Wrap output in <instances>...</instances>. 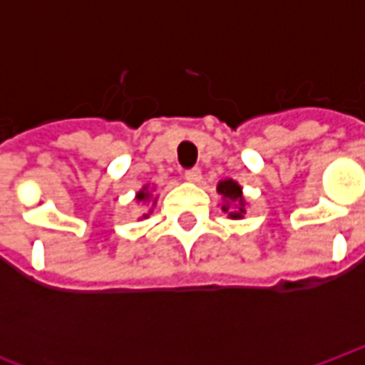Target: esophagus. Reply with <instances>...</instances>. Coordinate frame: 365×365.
<instances>
[{
  "label": "esophagus",
  "instance_id": "esophagus-1",
  "mask_svg": "<svg viewBox=\"0 0 365 365\" xmlns=\"http://www.w3.org/2000/svg\"><path fill=\"white\" fill-rule=\"evenodd\" d=\"M185 180L191 183H197L199 180H201V170H199V168L187 170V172H185Z\"/></svg>",
  "mask_w": 365,
  "mask_h": 365
}]
</instances>
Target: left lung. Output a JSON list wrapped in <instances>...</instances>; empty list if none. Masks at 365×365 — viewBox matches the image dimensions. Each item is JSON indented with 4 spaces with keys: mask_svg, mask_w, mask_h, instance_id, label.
<instances>
[{
    "mask_svg": "<svg viewBox=\"0 0 365 365\" xmlns=\"http://www.w3.org/2000/svg\"><path fill=\"white\" fill-rule=\"evenodd\" d=\"M217 193L222 197L221 209L222 213L229 215V219L237 221V219H245L246 215V199L242 195V187L240 183L235 180H221L217 183Z\"/></svg>",
    "mask_w": 365,
    "mask_h": 365,
    "instance_id": "1",
    "label": "left lung"
}]
</instances>
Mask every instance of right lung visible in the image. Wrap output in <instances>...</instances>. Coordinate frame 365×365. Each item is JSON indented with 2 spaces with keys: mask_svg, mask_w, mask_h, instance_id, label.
<instances>
[{
  "mask_svg": "<svg viewBox=\"0 0 365 365\" xmlns=\"http://www.w3.org/2000/svg\"><path fill=\"white\" fill-rule=\"evenodd\" d=\"M152 191H154V187H150V185H143V190L136 191V203H152V209H154V205H156V197H152ZM152 209L148 213H152ZM148 213H144L143 219H146Z\"/></svg>",
  "mask_w": 365,
  "mask_h": 365,
  "instance_id": "add662e5",
  "label": "right lung"
}]
</instances>
